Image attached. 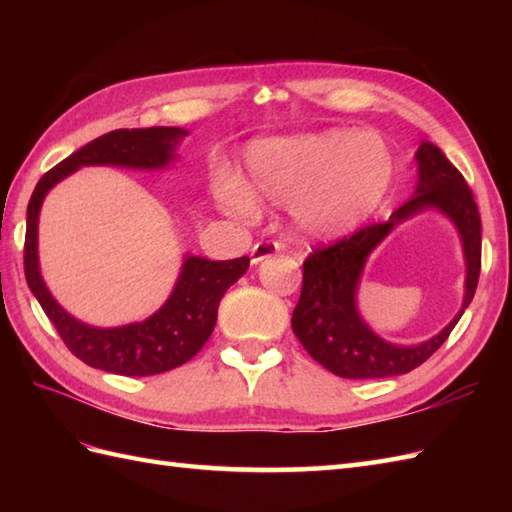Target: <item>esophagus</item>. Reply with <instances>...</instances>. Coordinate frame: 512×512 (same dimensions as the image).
Returning a JSON list of instances; mask_svg holds the SVG:
<instances>
[{
  "label": "esophagus",
  "instance_id": "esophagus-1",
  "mask_svg": "<svg viewBox=\"0 0 512 512\" xmlns=\"http://www.w3.org/2000/svg\"><path fill=\"white\" fill-rule=\"evenodd\" d=\"M279 250H281L279 242H270V239H266V242H257L253 248H250V262L253 264L264 262L266 257L277 255Z\"/></svg>",
  "mask_w": 512,
  "mask_h": 512
}]
</instances>
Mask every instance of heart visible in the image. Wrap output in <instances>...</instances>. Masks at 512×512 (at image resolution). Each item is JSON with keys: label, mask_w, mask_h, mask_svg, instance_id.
Here are the masks:
<instances>
[{"label": "heart", "mask_w": 512, "mask_h": 512, "mask_svg": "<svg viewBox=\"0 0 512 512\" xmlns=\"http://www.w3.org/2000/svg\"><path fill=\"white\" fill-rule=\"evenodd\" d=\"M398 160L376 132L325 129L257 140L244 154L239 182L226 180L220 200L253 217L255 204L290 206L297 233L308 239L352 235L387 204Z\"/></svg>", "instance_id": "1"}]
</instances>
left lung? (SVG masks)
I'll return each instance as SVG.
<instances>
[{
    "label": "left lung",
    "instance_id": "left-lung-1",
    "mask_svg": "<svg viewBox=\"0 0 512 512\" xmlns=\"http://www.w3.org/2000/svg\"><path fill=\"white\" fill-rule=\"evenodd\" d=\"M416 162V191L391 213L387 222L365 226L341 242L314 250L303 262V288L292 312V332L314 361L341 378H387L416 369L449 339L475 295L482 266V222L473 191L433 143H420ZM422 210L447 214L463 239L467 262L465 299L454 321L429 342L396 346L380 340L362 321L355 306V292L366 257L398 223Z\"/></svg>",
    "mask_w": 512,
    "mask_h": 512
}]
</instances>
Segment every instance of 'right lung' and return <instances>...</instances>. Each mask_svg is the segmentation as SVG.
<instances>
[{"label":"right lung","mask_w":512,"mask_h":512,"mask_svg":"<svg viewBox=\"0 0 512 512\" xmlns=\"http://www.w3.org/2000/svg\"><path fill=\"white\" fill-rule=\"evenodd\" d=\"M187 134V129L182 127L114 129L76 149L57 167L43 173L32 191L24 246L28 288L41 303L68 350L85 365L121 376H154L191 361L209 341L224 292L248 270V257L211 262L206 257L184 255L178 281L165 306L149 319L121 325V328H94L74 319L54 301L48 286L43 284L37 253L39 211L54 184L88 165L165 169L169 162L176 160V149Z\"/></svg>","instance_id":"1"}]
</instances>
